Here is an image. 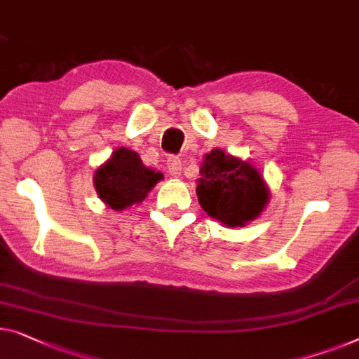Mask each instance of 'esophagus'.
I'll return each mask as SVG.
<instances>
[{"instance_id": "esophagus-1", "label": "esophagus", "mask_w": 359, "mask_h": 359, "mask_svg": "<svg viewBox=\"0 0 359 359\" xmlns=\"http://www.w3.org/2000/svg\"><path fill=\"white\" fill-rule=\"evenodd\" d=\"M168 175L171 178H180L181 176V160L178 157H170L168 158Z\"/></svg>"}]
</instances>
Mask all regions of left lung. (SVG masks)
I'll use <instances>...</instances> for the list:
<instances>
[{"label":"left lung","instance_id":"8db88e82","mask_svg":"<svg viewBox=\"0 0 359 359\" xmlns=\"http://www.w3.org/2000/svg\"><path fill=\"white\" fill-rule=\"evenodd\" d=\"M196 194L205 214L228 228L256 220L269 204L270 191L252 163L214 149L204 155Z\"/></svg>","mask_w":359,"mask_h":359}]
</instances>
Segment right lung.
<instances>
[{
    "label": "right lung",
    "instance_id": "1",
    "mask_svg": "<svg viewBox=\"0 0 359 359\" xmlns=\"http://www.w3.org/2000/svg\"><path fill=\"white\" fill-rule=\"evenodd\" d=\"M163 175L145 167L137 152L119 147L93 175V186L100 201L113 210H124L147 197Z\"/></svg>",
    "mask_w": 359,
    "mask_h": 359
}]
</instances>
